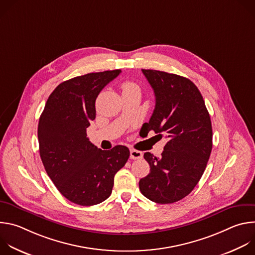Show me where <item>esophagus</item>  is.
Returning <instances> with one entry per match:
<instances>
[{"label":"esophagus","instance_id":"1","mask_svg":"<svg viewBox=\"0 0 255 255\" xmlns=\"http://www.w3.org/2000/svg\"><path fill=\"white\" fill-rule=\"evenodd\" d=\"M143 153L139 150H135V149H131L130 150V158L131 159H140L142 158Z\"/></svg>","mask_w":255,"mask_h":255}]
</instances>
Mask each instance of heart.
I'll return each mask as SVG.
<instances>
[{"label": "heart", "mask_w": 255, "mask_h": 255, "mask_svg": "<svg viewBox=\"0 0 255 255\" xmlns=\"http://www.w3.org/2000/svg\"><path fill=\"white\" fill-rule=\"evenodd\" d=\"M123 92H128V91H132V90H139L137 85H135L132 82H124L121 86Z\"/></svg>", "instance_id": "1"}]
</instances>
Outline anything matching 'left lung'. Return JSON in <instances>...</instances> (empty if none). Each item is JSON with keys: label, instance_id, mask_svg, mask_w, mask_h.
<instances>
[{"label": "left lung", "instance_id": "8db88e82", "mask_svg": "<svg viewBox=\"0 0 255 255\" xmlns=\"http://www.w3.org/2000/svg\"><path fill=\"white\" fill-rule=\"evenodd\" d=\"M155 95V108L143 126L168 139L159 157L144 158L150 172L139 180L144 197L171 204L187 197L202 177L212 151V124L204 99L187 78L165 71L142 69Z\"/></svg>", "mask_w": 255, "mask_h": 255}]
</instances>
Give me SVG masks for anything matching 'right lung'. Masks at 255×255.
Returning a JSON list of instances; mask_svg holds the SVG:
<instances>
[{"label":"right lung","instance_id":"obj_1","mask_svg":"<svg viewBox=\"0 0 255 255\" xmlns=\"http://www.w3.org/2000/svg\"><path fill=\"white\" fill-rule=\"evenodd\" d=\"M121 69L92 72L59 84L38 123L39 153L48 176L68 201L93 206L110 197L114 176L127 162L123 145L102 150L87 137L96 118V99Z\"/></svg>","mask_w":255,"mask_h":255}]
</instances>
